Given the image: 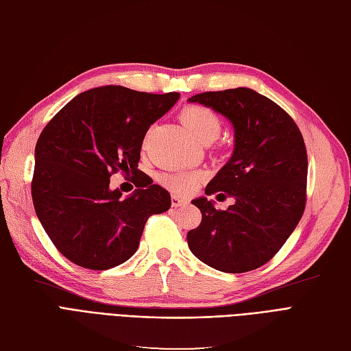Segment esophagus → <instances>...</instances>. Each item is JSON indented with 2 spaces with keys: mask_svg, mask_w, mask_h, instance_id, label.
Here are the masks:
<instances>
[{
  "mask_svg": "<svg viewBox=\"0 0 351 351\" xmlns=\"http://www.w3.org/2000/svg\"><path fill=\"white\" fill-rule=\"evenodd\" d=\"M186 204V199L178 195H172V207H182Z\"/></svg>",
  "mask_w": 351,
  "mask_h": 351,
  "instance_id": "34e87169",
  "label": "esophagus"
}]
</instances>
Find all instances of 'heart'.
<instances>
[{"mask_svg":"<svg viewBox=\"0 0 351 351\" xmlns=\"http://www.w3.org/2000/svg\"><path fill=\"white\" fill-rule=\"evenodd\" d=\"M180 119L186 125V128L202 140H216L221 130V119L210 108L201 105H188L180 112ZM204 173L198 171H179L167 172L162 176V182L169 189L178 194H189L201 182Z\"/></svg>","mask_w":351,"mask_h":351,"instance_id":"1","label":"heart"}]
</instances>
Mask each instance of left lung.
Segmentation results:
<instances>
[{
    "instance_id": "1",
    "label": "left lung",
    "mask_w": 351,
    "mask_h": 351,
    "mask_svg": "<svg viewBox=\"0 0 351 351\" xmlns=\"http://www.w3.org/2000/svg\"><path fill=\"white\" fill-rule=\"evenodd\" d=\"M189 101L211 108L234 130L233 154L206 186V194L234 198L228 210L192 201L202 213L188 232L191 252L223 273L263 267L296 229L306 206L308 154L296 122L252 88L206 92Z\"/></svg>"
}]
</instances>
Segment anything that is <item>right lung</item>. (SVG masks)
Wrapping results in <instances>:
<instances>
[{
  "instance_id": "right-lung-1",
  "label": "right lung",
  "mask_w": 351,
  "mask_h": 351,
  "mask_svg": "<svg viewBox=\"0 0 351 351\" xmlns=\"http://www.w3.org/2000/svg\"><path fill=\"white\" fill-rule=\"evenodd\" d=\"M179 93L104 86L75 96L40 132L32 198L49 239L71 263L109 269L138 250L147 219L171 208L169 192L138 169L145 132ZM121 170L139 189L127 199L108 188Z\"/></svg>"
}]
</instances>
